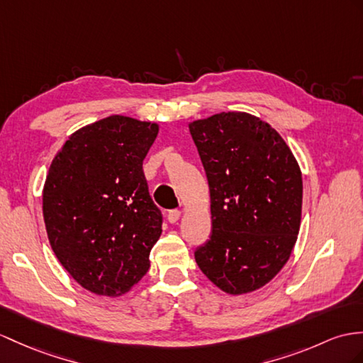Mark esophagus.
<instances>
[{
    "instance_id": "obj_1",
    "label": "esophagus",
    "mask_w": 363,
    "mask_h": 363,
    "mask_svg": "<svg viewBox=\"0 0 363 363\" xmlns=\"http://www.w3.org/2000/svg\"><path fill=\"white\" fill-rule=\"evenodd\" d=\"M180 217H182V211H179V209H172L167 212V220H169V223H177Z\"/></svg>"
}]
</instances>
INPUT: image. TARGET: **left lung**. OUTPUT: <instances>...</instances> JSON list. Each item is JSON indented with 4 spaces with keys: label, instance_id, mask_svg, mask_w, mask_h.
Returning <instances> with one entry per match:
<instances>
[{
    "label": "left lung",
    "instance_id": "8db88e82",
    "mask_svg": "<svg viewBox=\"0 0 363 363\" xmlns=\"http://www.w3.org/2000/svg\"><path fill=\"white\" fill-rule=\"evenodd\" d=\"M189 132L208 177L212 218L196 262L226 294L252 293L277 276L296 245L298 163L276 129L246 112L196 120Z\"/></svg>",
    "mask_w": 363,
    "mask_h": 363
}]
</instances>
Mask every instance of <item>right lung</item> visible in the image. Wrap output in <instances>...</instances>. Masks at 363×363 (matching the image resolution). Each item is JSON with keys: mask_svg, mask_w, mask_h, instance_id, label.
Returning a JSON list of instances; mask_svg holds the SVG:
<instances>
[{"mask_svg": "<svg viewBox=\"0 0 363 363\" xmlns=\"http://www.w3.org/2000/svg\"><path fill=\"white\" fill-rule=\"evenodd\" d=\"M157 134V123L111 115L75 130L50 163L43 189L49 243L94 294H125L151 267L163 218L143 160Z\"/></svg>", "mask_w": 363, "mask_h": 363, "instance_id": "obj_1", "label": "right lung"}]
</instances>
